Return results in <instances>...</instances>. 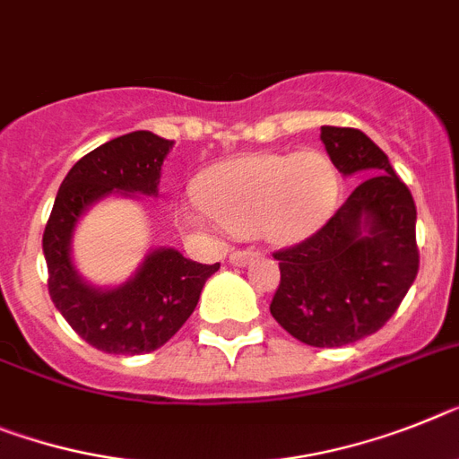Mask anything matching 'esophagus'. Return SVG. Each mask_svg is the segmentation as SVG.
<instances>
[{
	"instance_id": "34e87169",
	"label": "esophagus",
	"mask_w": 459,
	"mask_h": 459,
	"mask_svg": "<svg viewBox=\"0 0 459 459\" xmlns=\"http://www.w3.org/2000/svg\"><path fill=\"white\" fill-rule=\"evenodd\" d=\"M254 256H256V252H254V249H236V252H230L229 261L233 265H245V264H249Z\"/></svg>"
}]
</instances>
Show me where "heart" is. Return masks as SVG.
Segmentation results:
<instances>
[{"mask_svg": "<svg viewBox=\"0 0 459 459\" xmlns=\"http://www.w3.org/2000/svg\"><path fill=\"white\" fill-rule=\"evenodd\" d=\"M205 212L182 210L188 229L223 226L296 242L326 221L338 195L336 168L322 152L245 153L207 168L195 182Z\"/></svg>", "mask_w": 459, "mask_h": 459, "instance_id": "heart-1", "label": "heart"}]
</instances>
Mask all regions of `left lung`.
<instances>
[{"mask_svg":"<svg viewBox=\"0 0 459 459\" xmlns=\"http://www.w3.org/2000/svg\"><path fill=\"white\" fill-rule=\"evenodd\" d=\"M319 137L338 172L364 179L317 233L273 254L280 287L271 315L296 341L341 348L385 326L413 284L415 203L361 130L322 126Z\"/></svg>","mask_w":459,"mask_h":459,"instance_id":"1","label":"left lung"}]
</instances>
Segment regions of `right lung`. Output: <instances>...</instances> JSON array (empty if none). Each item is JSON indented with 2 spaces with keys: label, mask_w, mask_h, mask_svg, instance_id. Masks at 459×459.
<instances>
[{
  "label": "right lung",
  "mask_w": 459,
  "mask_h": 459,
  "mask_svg": "<svg viewBox=\"0 0 459 459\" xmlns=\"http://www.w3.org/2000/svg\"><path fill=\"white\" fill-rule=\"evenodd\" d=\"M175 142L134 130L92 149L67 172L44 230L48 294L67 325L88 345L109 354L153 352L170 341L198 306L219 264H195L177 249L146 254L140 271L114 289L83 282L72 264V233L79 217L105 195H156L160 165Z\"/></svg>",
  "instance_id": "add662e5"
}]
</instances>
